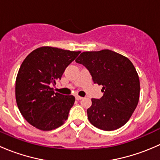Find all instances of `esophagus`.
<instances>
[{
  "label": "esophagus",
  "instance_id": "1",
  "mask_svg": "<svg viewBox=\"0 0 160 160\" xmlns=\"http://www.w3.org/2000/svg\"><path fill=\"white\" fill-rule=\"evenodd\" d=\"M75 98H76V99H77V100H78V101H80V100H82V99H83V98H82V97H80V96H78V95H77V96H76Z\"/></svg>",
  "mask_w": 160,
  "mask_h": 160
}]
</instances>
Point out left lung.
Returning <instances> with one entry per match:
<instances>
[{"label":"left lung","mask_w":160,"mask_h":160,"mask_svg":"<svg viewBox=\"0 0 160 160\" xmlns=\"http://www.w3.org/2000/svg\"><path fill=\"white\" fill-rule=\"evenodd\" d=\"M76 62L89 70L93 83L103 87L104 95L92 98V105L87 110L90 123L104 131L123 126L139 99V78L132 62L109 49L83 52Z\"/></svg>","instance_id":"obj_1"}]
</instances>
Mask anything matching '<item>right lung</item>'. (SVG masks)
I'll return each instance as SVG.
<instances>
[{"mask_svg": "<svg viewBox=\"0 0 160 160\" xmlns=\"http://www.w3.org/2000/svg\"><path fill=\"white\" fill-rule=\"evenodd\" d=\"M80 52L43 46L28 55L15 82L16 102L32 126L50 131L63 125L75 101L72 95L55 93L52 87Z\"/></svg>", "mask_w": 160, "mask_h": 160, "instance_id": "obj_1", "label": "right lung"}]
</instances>
